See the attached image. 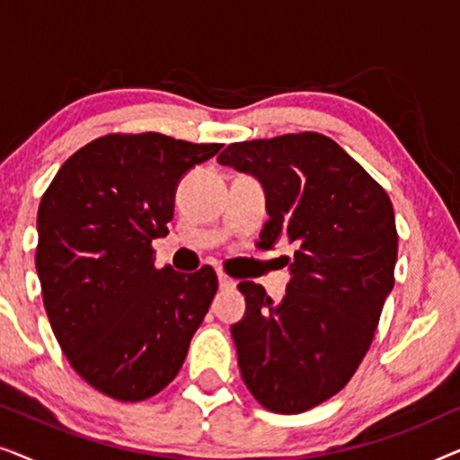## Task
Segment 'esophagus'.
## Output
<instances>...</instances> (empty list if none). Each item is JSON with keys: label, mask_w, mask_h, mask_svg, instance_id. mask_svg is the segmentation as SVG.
Returning a JSON list of instances; mask_svg holds the SVG:
<instances>
[{"label": "esophagus", "mask_w": 460, "mask_h": 460, "mask_svg": "<svg viewBox=\"0 0 460 460\" xmlns=\"http://www.w3.org/2000/svg\"><path fill=\"white\" fill-rule=\"evenodd\" d=\"M217 280H219V288H234L236 287V282L224 272H217Z\"/></svg>", "instance_id": "obj_1"}]
</instances>
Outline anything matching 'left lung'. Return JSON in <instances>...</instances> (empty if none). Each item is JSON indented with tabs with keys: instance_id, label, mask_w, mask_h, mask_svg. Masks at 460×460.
I'll return each instance as SVG.
<instances>
[{
	"instance_id": "obj_1",
	"label": "left lung",
	"mask_w": 460,
	"mask_h": 460,
	"mask_svg": "<svg viewBox=\"0 0 460 460\" xmlns=\"http://www.w3.org/2000/svg\"><path fill=\"white\" fill-rule=\"evenodd\" d=\"M222 165L266 186L261 249L293 244L280 304L243 280L247 312L232 326L238 367L263 408L299 414L341 392L373 343L394 288L398 230L385 188L318 131L234 142Z\"/></svg>"
}]
</instances>
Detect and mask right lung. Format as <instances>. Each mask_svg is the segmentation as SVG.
Returning a JSON list of instances; mask_svg holds the SVG:
<instances>
[{"label": "right lung", "mask_w": 460, "mask_h": 460, "mask_svg": "<svg viewBox=\"0 0 460 460\" xmlns=\"http://www.w3.org/2000/svg\"><path fill=\"white\" fill-rule=\"evenodd\" d=\"M222 144L144 131L96 137L68 156L37 211L35 268L66 360L100 394L148 400L167 387L217 291L211 266H155L175 186Z\"/></svg>", "instance_id": "right-lung-1"}]
</instances>
